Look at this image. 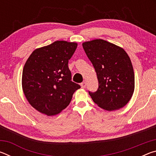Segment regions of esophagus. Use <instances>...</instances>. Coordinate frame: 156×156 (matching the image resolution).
I'll use <instances>...</instances> for the list:
<instances>
[{"label": "esophagus", "instance_id": "esophagus-1", "mask_svg": "<svg viewBox=\"0 0 156 156\" xmlns=\"http://www.w3.org/2000/svg\"><path fill=\"white\" fill-rule=\"evenodd\" d=\"M80 85H81V87L83 88H85L86 87V85H87V83H85V82H83V83L80 84Z\"/></svg>", "mask_w": 156, "mask_h": 156}]
</instances>
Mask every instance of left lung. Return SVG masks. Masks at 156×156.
<instances>
[{
	"label": "left lung",
	"instance_id": "8db88e82",
	"mask_svg": "<svg viewBox=\"0 0 156 156\" xmlns=\"http://www.w3.org/2000/svg\"><path fill=\"white\" fill-rule=\"evenodd\" d=\"M96 71L98 89L89 92L95 103L112 112L125 107L135 89V76L130 58L122 47L102 39L83 43Z\"/></svg>",
	"mask_w": 156,
	"mask_h": 156
}]
</instances>
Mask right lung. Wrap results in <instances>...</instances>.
<instances>
[{
  "instance_id": "obj_1",
  "label": "right lung",
  "mask_w": 156,
  "mask_h": 156,
  "mask_svg": "<svg viewBox=\"0 0 156 156\" xmlns=\"http://www.w3.org/2000/svg\"><path fill=\"white\" fill-rule=\"evenodd\" d=\"M75 42L57 41L31 53L23 70L22 88L31 106L48 116L65 109L74 92L68 62L77 48Z\"/></svg>"
}]
</instances>
